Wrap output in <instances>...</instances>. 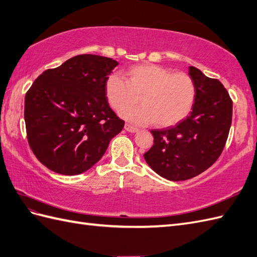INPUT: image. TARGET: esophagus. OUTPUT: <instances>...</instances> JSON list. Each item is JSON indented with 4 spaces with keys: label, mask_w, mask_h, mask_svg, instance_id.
<instances>
[{
    "label": "esophagus",
    "mask_w": 257,
    "mask_h": 257,
    "mask_svg": "<svg viewBox=\"0 0 257 257\" xmlns=\"http://www.w3.org/2000/svg\"><path fill=\"white\" fill-rule=\"evenodd\" d=\"M124 128L126 130L127 132H131V133H135V132H137V131H139V128L135 127V126H133V125L127 124V123L124 125Z\"/></svg>",
    "instance_id": "34e87169"
}]
</instances>
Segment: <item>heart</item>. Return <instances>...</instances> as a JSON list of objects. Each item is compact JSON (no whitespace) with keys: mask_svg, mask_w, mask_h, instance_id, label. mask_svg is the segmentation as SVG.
<instances>
[{"mask_svg":"<svg viewBox=\"0 0 257 257\" xmlns=\"http://www.w3.org/2000/svg\"><path fill=\"white\" fill-rule=\"evenodd\" d=\"M104 90L111 108L121 111L124 118L139 124L155 121L158 127L173 126L184 120L195 100V85L190 75L156 64L130 67L126 80L111 75ZM139 96L142 105L126 109Z\"/></svg>","mask_w":257,"mask_h":257,"instance_id":"b5f03b06","label":"heart"}]
</instances>
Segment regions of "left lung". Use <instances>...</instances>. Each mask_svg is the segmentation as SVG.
Here are the masks:
<instances>
[{
    "mask_svg": "<svg viewBox=\"0 0 257 257\" xmlns=\"http://www.w3.org/2000/svg\"><path fill=\"white\" fill-rule=\"evenodd\" d=\"M189 75L195 85L190 115L176 126L150 131L154 145L144 154L150 168L170 181L192 179L214 165L232 121V100L220 81L194 66Z\"/></svg>",
    "mask_w": 257,
    "mask_h": 257,
    "instance_id": "left-lung-1",
    "label": "left lung"
}]
</instances>
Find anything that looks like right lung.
I'll use <instances>...</instances> for the list:
<instances>
[{
    "instance_id": "1",
    "label": "right lung",
    "mask_w": 257,
    "mask_h": 257,
    "mask_svg": "<svg viewBox=\"0 0 257 257\" xmlns=\"http://www.w3.org/2000/svg\"><path fill=\"white\" fill-rule=\"evenodd\" d=\"M118 63L80 54L39 75L25 97L28 144L43 166L75 176L90 169L121 132L124 121L110 108L105 81Z\"/></svg>"
}]
</instances>
